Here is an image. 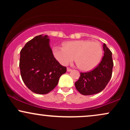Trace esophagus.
I'll return each mask as SVG.
<instances>
[{"label": "esophagus", "instance_id": "34e87169", "mask_svg": "<svg viewBox=\"0 0 130 130\" xmlns=\"http://www.w3.org/2000/svg\"><path fill=\"white\" fill-rule=\"evenodd\" d=\"M71 68H67V71H71Z\"/></svg>", "mask_w": 130, "mask_h": 130}]
</instances>
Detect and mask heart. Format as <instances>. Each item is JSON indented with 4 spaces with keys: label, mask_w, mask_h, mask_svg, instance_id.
<instances>
[{
    "label": "heart",
    "mask_w": 130,
    "mask_h": 130,
    "mask_svg": "<svg viewBox=\"0 0 130 130\" xmlns=\"http://www.w3.org/2000/svg\"><path fill=\"white\" fill-rule=\"evenodd\" d=\"M63 47L55 46L53 53L60 64L67 65L74 60L79 68L83 71H90L95 68L101 61L103 49L98 41L89 40H79L67 41Z\"/></svg>",
    "instance_id": "heart-1"
}]
</instances>
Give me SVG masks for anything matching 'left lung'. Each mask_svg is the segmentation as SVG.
<instances>
[{"mask_svg":"<svg viewBox=\"0 0 130 130\" xmlns=\"http://www.w3.org/2000/svg\"><path fill=\"white\" fill-rule=\"evenodd\" d=\"M104 56L95 69L86 73H80L79 79L75 83L77 90L84 95H94L101 92L112 77L114 66L112 53L103 44Z\"/></svg>","mask_w":130,"mask_h":130,"instance_id":"left-lung-1","label":"left lung"}]
</instances>
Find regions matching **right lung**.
I'll return each instance as SVG.
<instances>
[{"mask_svg": "<svg viewBox=\"0 0 130 130\" xmlns=\"http://www.w3.org/2000/svg\"><path fill=\"white\" fill-rule=\"evenodd\" d=\"M19 68L24 84L38 94L50 93L67 71L54 57L48 36L43 34L34 37L22 48Z\"/></svg>", "mask_w": 130, "mask_h": 130, "instance_id": "add662e5", "label": "right lung"}]
</instances>
